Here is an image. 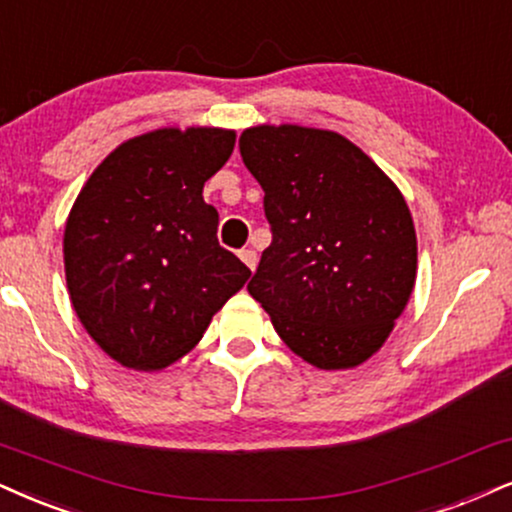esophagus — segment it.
Returning <instances> with one entry per match:
<instances>
[{
  "instance_id": "esophagus-1",
  "label": "esophagus",
  "mask_w": 512,
  "mask_h": 512,
  "mask_svg": "<svg viewBox=\"0 0 512 512\" xmlns=\"http://www.w3.org/2000/svg\"><path fill=\"white\" fill-rule=\"evenodd\" d=\"M239 258H242L244 261V266L251 270V273H254V268H256V263H258V256H256V251L254 249H242L239 251Z\"/></svg>"
}]
</instances>
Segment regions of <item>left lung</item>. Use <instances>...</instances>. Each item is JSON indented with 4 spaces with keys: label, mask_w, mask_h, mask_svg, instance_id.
<instances>
[{
    "label": "left lung",
    "mask_w": 512,
    "mask_h": 512,
    "mask_svg": "<svg viewBox=\"0 0 512 512\" xmlns=\"http://www.w3.org/2000/svg\"><path fill=\"white\" fill-rule=\"evenodd\" d=\"M239 151L273 232L246 289L306 363L361 365L413 292L418 242L401 192L337 132L258 125Z\"/></svg>",
    "instance_id": "obj_1"
}]
</instances>
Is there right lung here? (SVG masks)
Wrapping results in <instances>:
<instances>
[{
  "instance_id": "add662e5",
  "label": "right lung",
  "mask_w": 512,
  "mask_h": 512,
  "mask_svg": "<svg viewBox=\"0 0 512 512\" xmlns=\"http://www.w3.org/2000/svg\"><path fill=\"white\" fill-rule=\"evenodd\" d=\"M232 149V130L147 132L111 151L75 199L63 235L68 292L90 337L125 368L178 361L249 280L201 197Z\"/></svg>"
}]
</instances>
